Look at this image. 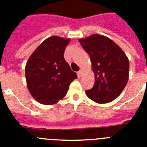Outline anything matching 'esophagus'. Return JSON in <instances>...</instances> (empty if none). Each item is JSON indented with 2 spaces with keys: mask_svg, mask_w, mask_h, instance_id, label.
<instances>
[{
  "mask_svg": "<svg viewBox=\"0 0 147 147\" xmlns=\"http://www.w3.org/2000/svg\"><path fill=\"white\" fill-rule=\"evenodd\" d=\"M83 72H84V71H83L82 69L80 70V71H79V72H78V75H79V76H82Z\"/></svg>",
  "mask_w": 147,
  "mask_h": 147,
  "instance_id": "esophagus-1",
  "label": "esophagus"
}]
</instances>
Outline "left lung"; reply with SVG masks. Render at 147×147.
<instances>
[{"label":"left lung","instance_id":"8db88e82","mask_svg":"<svg viewBox=\"0 0 147 147\" xmlns=\"http://www.w3.org/2000/svg\"><path fill=\"white\" fill-rule=\"evenodd\" d=\"M79 42L88 54L94 74L93 88L86 95L93 102L105 104L119 97L129 80L128 57L109 37L94 34Z\"/></svg>","mask_w":147,"mask_h":147}]
</instances>
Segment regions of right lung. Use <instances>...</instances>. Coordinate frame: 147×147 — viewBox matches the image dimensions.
Returning <instances> with one entry per match:
<instances>
[{"instance_id":"obj_1","label":"right lung","mask_w":147,"mask_h":147,"mask_svg":"<svg viewBox=\"0 0 147 147\" xmlns=\"http://www.w3.org/2000/svg\"><path fill=\"white\" fill-rule=\"evenodd\" d=\"M71 38L51 36L31 54L25 67L28 91L40 104L51 105L63 98L77 78L64 59Z\"/></svg>"}]
</instances>
